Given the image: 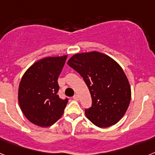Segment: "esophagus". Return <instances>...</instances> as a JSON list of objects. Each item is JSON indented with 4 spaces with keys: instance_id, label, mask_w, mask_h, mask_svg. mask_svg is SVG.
Segmentation results:
<instances>
[{
    "instance_id": "esophagus-1",
    "label": "esophagus",
    "mask_w": 155,
    "mask_h": 155,
    "mask_svg": "<svg viewBox=\"0 0 155 155\" xmlns=\"http://www.w3.org/2000/svg\"><path fill=\"white\" fill-rule=\"evenodd\" d=\"M73 98L75 100V101H78L79 97H78V94H74V97H73Z\"/></svg>"
}]
</instances>
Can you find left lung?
Masks as SVG:
<instances>
[{
	"instance_id": "left-lung-1",
	"label": "left lung",
	"mask_w": 155,
	"mask_h": 155,
	"mask_svg": "<svg viewBox=\"0 0 155 155\" xmlns=\"http://www.w3.org/2000/svg\"><path fill=\"white\" fill-rule=\"evenodd\" d=\"M68 64L79 73L89 89L92 105L85 110L87 118L101 128L117 124L131 99L130 85L120 64L97 51L74 54Z\"/></svg>"
}]
</instances>
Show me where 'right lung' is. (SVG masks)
<instances>
[{"label":"right lung","mask_w":155,"mask_h":155,"mask_svg":"<svg viewBox=\"0 0 155 155\" xmlns=\"http://www.w3.org/2000/svg\"><path fill=\"white\" fill-rule=\"evenodd\" d=\"M68 55L47 57L34 63L25 72L18 87L21 112L31 123L41 127L54 124L64 114L68 99L57 94V79Z\"/></svg>","instance_id":"add662e5"}]
</instances>
